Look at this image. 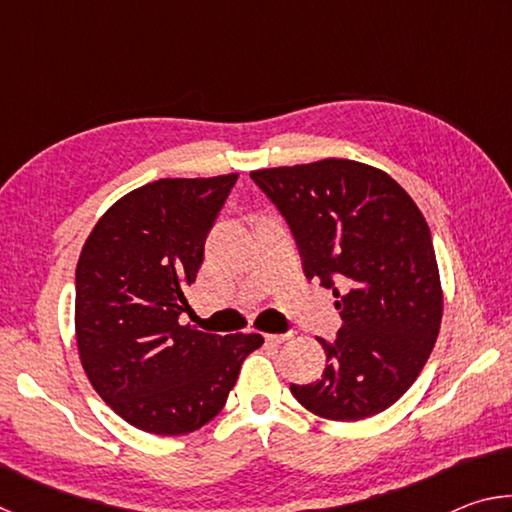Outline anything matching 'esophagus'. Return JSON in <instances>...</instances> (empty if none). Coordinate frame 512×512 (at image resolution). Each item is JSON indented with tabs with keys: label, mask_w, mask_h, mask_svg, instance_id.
Segmentation results:
<instances>
[{
	"label": "esophagus",
	"mask_w": 512,
	"mask_h": 512,
	"mask_svg": "<svg viewBox=\"0 0 512 512\" xmlns=\"http://www.w3.org/2000/svg\"><path fill=\"white\" fill-rule=\"evenodd\" d=\"M266 339V343H273V345H277V343H284L289 339V334H266L264 336Z\"/></svg>",
	"instance_id": "1"
}]
</instances>
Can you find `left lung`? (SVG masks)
<instances>
[{
	"mask_svg": "<svg viewBox=\"0 0 512 512\" xmlns=\"http://www.w3.org/2000/svg\"><path fill=\"white\" fill-rule=\"evenodd\" d=\"M287 221L307 280L332 289L343 325L323 377L291 384L311 413L352 422L409 391L443 318L429 225L404 189L368 164L320 160L250 173Z\"/></svg>",
	"mask_w": 512,
	"mask_h": 512,
	"instance_id": "left-lung-1",
	"label": "left lung"
}]
</instances>
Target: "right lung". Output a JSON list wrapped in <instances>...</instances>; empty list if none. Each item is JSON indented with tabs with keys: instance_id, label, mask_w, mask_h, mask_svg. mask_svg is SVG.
Masks as SVG:
<instances>
[{
	"instance_id": "right-lung-1",
	"label": "right lung",
	"mask_w": 512,
	"mask_h": 512,
	"mask_svg": "<svg viewBox=\"0 0 512 512\" xmlns=\"http://www.w3.org/2000/svg\"><path fill=\"white\" fill-rule=\"evenodd\" d=\"M237 173L162 178L110 207L76 264V343L85 375L119 418L155 436L201 429L223 409L264 339L180 325L185 289Z\"/></svg>"
}]
</instances>
